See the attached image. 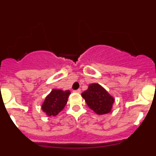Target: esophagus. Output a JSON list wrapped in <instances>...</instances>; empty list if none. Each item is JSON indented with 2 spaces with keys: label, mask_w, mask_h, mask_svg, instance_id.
<instances>
[{
  "label": "esophagus",
  "mask_w": 156,
  "mask_h": 156,
  "mask_svg": "<svg viewBox=\"0 0 156 156\" xmlns=\"http://www.w3.org/2000/svg\"><path fill=\"white\" fill-rule=\"evenodd\" d=\"M80 91H81L80 89H78V90H74V92H75V93H77V94H80Z\"/></svg>",
  "instance_id": "1"
}]
</instances>
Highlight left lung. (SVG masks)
<instances>
[{
  "instance_id": "1",
  "label": "left lung",
  "mask_w": 156,
  "mask_h": 156,
  "mask_svg": "<svg viewBox=\"0 0 156 156\" xmlns=\"http://www.w3.org/2000/svg\"><path fill=\"white\" fill-rule=\"evenodd\" d=\"M87 105L98 115H105L112 111L115 101L114 98L99 83H94L88 86L87 90L81 94Z\"/></svg>"
}]
</instances>
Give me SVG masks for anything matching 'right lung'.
Returning <instances> with one entry per match:
<instances>
[{"instance_id": "1", "label": "right lung", "mask_w": 156, "mask_h": 156, "mask_svg": "<svg viewBox=\"0 0 156 156\" xmlns=\"http://www.w3.org/2000/svg\"><path fill=\"white\" fill-rule=\"evenodd\" d=\"M70 94L69 90L53 89L49 94L47 95L41 105L43 112L48 116L57 115L65 108Z\"/></svg>"}]
</instances>
